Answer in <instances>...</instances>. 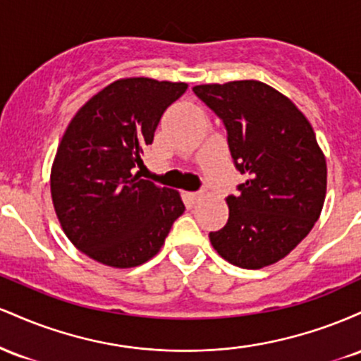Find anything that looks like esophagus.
Here are the masks:
<instances>
[{"label": "esophagus", "mask_w": 361, "mask_h": 361, "mask_svg": "<svg viewBox=\"0 0 361 361\" xmlns=\"http://www.w3.org/2000/svg\"><path fill=\"white\" fill-rule=\"evenodd\" d=\"M185 197H186V200L190 202V204H195V202H197V200H200L202 193H198V192H186Z\"/></svg>", "instance_id": "1"}]
</instances>
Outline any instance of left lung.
<instances>
[{"mask_svg": "<svg viewBox=\"0 0 361 361\" xmlns=\"http://www.w3.org/2000/svg\"><path fill=\"white\" fill-rule=\"evenodd\" d=\"M193 91L224 122L235 168L247 175L226 198L229 219L210 243L239 268L276 263L310 233L324 205L326 157L314 128L292 100L261 81Z\"/></svg>", "mask_w": 361, "mask_h": 361, "instance_id": "left-lung-1", "label": "left lung"}]
</instances>
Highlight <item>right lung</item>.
I'll list each match as a JSON object with an SVG mask.
<instances>
[{
    "label": "right lung",
    "mask_w": 361,
    "mask_h": 361,
    "mask_svg": "<svg viewBox=\"0 0 361 361\" xmlns=\"http://www.w3.org/2000/svg\"><path fill=\"white\" fill-rule=\"evenodd\" d=\"M186 88L123 78L91 97L69 122L51 169L52 204L64 234L91 259L114 268L146 263L185 212L176 190L134 171L164 110Z\"/></svg>",
    "instance_id": "add662e5"
}]
</instances>
